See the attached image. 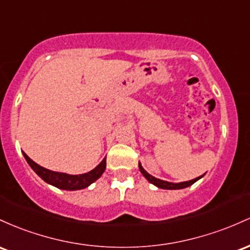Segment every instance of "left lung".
Masks as SVG:
<instances>
[{"instance_id":"1","label":"left lung","mask_w":250,"mask_h":250,"mask_svg":"<svg viewBox=\"0 0 250 250\" xmlns=\"http://www.w3.org/2000/svg\"><path fill=\"white\" fill-rule=\"evenodd\" d=\"M139 170H140V172L143 173V176H144V177L146 178L151 184H153V186H156L157 188H159V189H167V190L184 189V188H188V187L192 186V184L195 183V182H197L198 179H201L204 176V175H202V176H200V177H197V178H195V179H191V181L181 182V183H171V182L163 181V179L156 178V177H153V176H151L150 173L147 172V171L144 170V167H142V164H140V163H139Z\"/></svg>"}]
</instances>
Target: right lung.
Listing matches in <instances>:
<instances>
[{
  "mask_svg": "<svg viewBox=\"0 0 250 250\" xmlns=\"http://www.w3.org/2000/svg\"><path fill=\"white\" fill-rule=\"evenodd\" d=\"M23 156L28 164H29V167L46 183L58 188V189L71 190V191H73V190L85 189V188L89 187L98 178H100V176L103 175L104 171L106 169V158H104L102 163L98 167H95L93 170L89 171V172L83 173V175H68V173L57 172V171H52L46 169V167H42L41 165L36 164L34 161H32L24 152Z\"/></svg>",
  "mask_w": 250,
  "mask_h": 250,
  "instance_id": "add662e5",
  "label": "right lung"
}]
</instances>
